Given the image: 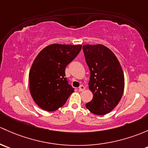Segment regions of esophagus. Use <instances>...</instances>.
Returning <instances> with one entry per match:
<instances>
[{"mask_svg":"<svg viewBox=\"0 0 148 148\" xmlns=\"http://www.w3.org/2000/svg\"><path fill=\"white\" fill-rule=\"evenodd\" d=\"M84 89H85V86H83V85H81V86H79V91H83Z\"/></svg>","mask_w":148,"mask_h":148,"instance_id":"esophagus-1","label":"esophagus"}]
</instances>
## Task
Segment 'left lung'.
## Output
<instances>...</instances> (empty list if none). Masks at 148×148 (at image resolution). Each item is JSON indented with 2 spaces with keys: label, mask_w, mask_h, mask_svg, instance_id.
Masks as SVG:
<instances>
[{
  "label": "left lung",
  "mask_w": 148,
  "mask_h": 148,
  "mask_svg": "<svg viewBox=\"0 0 148 148\" xmlns=\"http://www.w3.org/2000/svg\"><path fill=\"white\" fill-rule=\"evenodd\" d=\"M83 52L90 71L89 89L94 94L86 107L94 114L105 115L118 105L123 94L122 68L113 52L102 45H85Z\"/></svg>",
  "instance_id": "1"
}]
</instances>
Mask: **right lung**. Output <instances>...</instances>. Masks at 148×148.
<instances>
[{
	"label": "right lung",
	"mask_w": 148,
	"mask_h": 148,
	"mask_svg": "<svg viewBox=\"0 0 148 148\" xmlns=\"http://www.w3.org/2000/svg\"><path fill=\"white\" fill-rule=\"evenodd\" d=\"M81 49V45L52 44L35 59L29 74V91L42 109L56 111L64 105L74 91L65 77V69Z\"/></svg>",
	"instance_id": "obj_1"
}]
</instances>
